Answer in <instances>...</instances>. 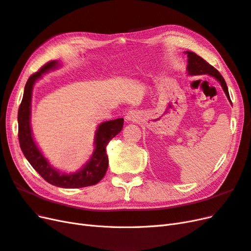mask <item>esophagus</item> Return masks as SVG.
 I'll list each match as a JSON object with an SVG mask.
<instances>
[{
    "mask_svg": "<svg viewBox=\"0 0 251 251\" xmlns=\"http://www.w3.org/2000/svg\"><path fill=\"white\" fill-rule=\"evenodd\" d=\"M126 118L127 120H130V121H135L136 118H137V115H136V111H130V112H128V113L126 114Z\"/></svg>",
    "mask_w": 251,
    "mask_h": 251,
    "instance_id": "1",
    "label": "esophagus"
}]
</instances>
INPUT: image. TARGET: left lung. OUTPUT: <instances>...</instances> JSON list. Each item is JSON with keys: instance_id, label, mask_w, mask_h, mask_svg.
<instances>
[{"instance_id": "8db88e82", "label": "left lung", "mask_w": 251, "mask_h": 251, "mask_svg": "<svg viewBox=\"0 0 251 251\" xmlns=\"http://www.w3.org/2000/svg\"><path fill=\"white\" fill-rule=\"evenodd\" d=\"M187 57H188V65H187V70L188 73L191 75H202V74H208L211 75V76L216 77L220 82H221V86L224 90V92L226 93L228 100H230L229 93H228V88H227L226 82L223 78V76L220 72L216 69L215 67H212L209 65L206 60L203 59L201 56L197 55L195 52L192 51H187ZM231 102V100H230Z\"/></svg>"}]
</instances>
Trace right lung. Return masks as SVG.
<instances>
[{
    "label": "right lung",
    "mask_w": 251,
    "mask_h": 251,
    "mask_svg": "<svg viewBox=\"0 0 251 251\" xmlns=\"http://www.w3.org/2000/svg\"><path fill=\"white\" fill-rule=\"evenodd\" d=\"M57 62L51 60L45 64L41 69L33 73L26 82L24 95L20 104L18 113L19 141L23 154L32 168L50 184L64 188H78L94 185L100 182L108 170L109 159L105 153V148L109 141L123 130L124 118H118L102 123L98 126L95 135V151L90 160L79 171L66 174L51 168V165L42 155L41 151L35 146L30 128V105L34 81L42 74L55 68Z\"/></svg>",
    "instance_id": "right-lung-1"
}]
</instances>
